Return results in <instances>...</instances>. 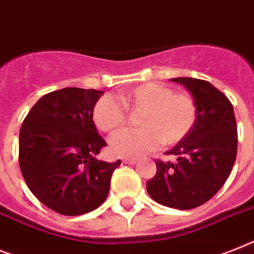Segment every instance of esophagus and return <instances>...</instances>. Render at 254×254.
Segmentation results:
<instances>
[{"label": "esophagus", "mask_w": 254, "mask_h": 254, "mask_svg": "<svg viewBox=\"0 0 254 254\" xmlns=\"http://www.w3.org/2000/svg\"><path fill=\"white\" fill-rule=\"evenodd\" d=\"M123 163H125V164H130V166H133V164H135V163H137V159H129V158H125V159L123 160Z\"/></svg>", "instance_id": "34e87169"}]
</instances>
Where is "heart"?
Listing matches in <instances>:
<instances>
[{"mask_svg":"<svg viewBox=\"0 0 254 254\" xmlns=\"http://www.w3.org/2000/svg\"><path fill=\"white\" fill-rule=\"evenodd\" d=\"M127 108L142 112L138 121L141 129L123 130L111 138V151L123 158H139L162 143H179L190 133L198 116L191 95L148 82L123 92L120 100L109 95L102 96L94 107L92 120L99 130L115 133L127 124Z\"/></svg>","mask_w":254,"mask_h":254,"instance_id":"1","label":"heart"}]
</instances>
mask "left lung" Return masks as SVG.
<instances>
[{
  "label": "left lung",
  "mask_w": 254,
  "mask_h": 254,
  "mask_svg": "<svg viewBox=\"0 0 254 254\" xmlns=\"http://www.w3.org/2000/svg\"><path fill=\"white\" fill-rule=\"evenodd\" d=\"M190 91L198 108L194 127L167 152L176 162L156 160V174L146 184L160 205L189 210L209 201L230 176L238 154V127L234 107L207 80L172 78Z\"/></svg>",
  "instance_id": "8db88e82"
}]
</instances>
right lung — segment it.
<instances>
[{"label": "right lung", "mask_w": 254, "mask_h": 254, "mask_svg": "<svg viewBox=\"0 0 254 254\" xmlns=\"http://www.w3.org/2000/svg\"><path fill=\"white\" fill-rule=\"evenodd\" d=\"M104 94L66 87L39 99L19 133V167L41 203L63 215H82L106 201L113 171L121 164L98 160L107 143L92 111Z\"/></svg>", "instance_id": "add662e5"}]
</instances>
